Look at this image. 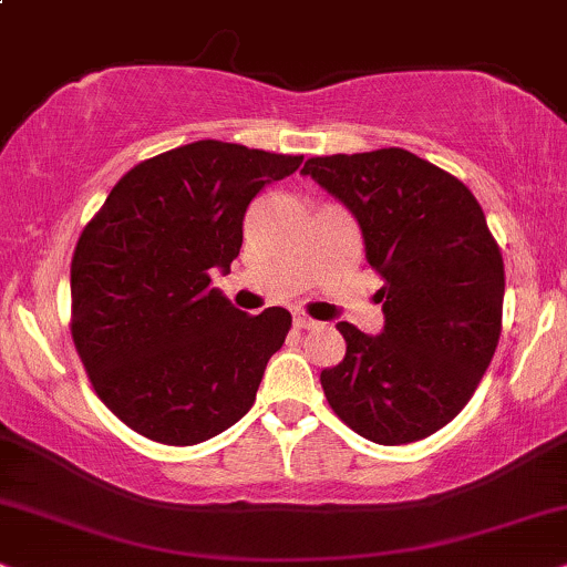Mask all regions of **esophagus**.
<instances>
[{"mask_svg": "<svg viewBox=\"0 0 567 567\" xmlns=\"http://www.w3.org/2000/svg\"><path fill=\"white\" fill-rule=\"evenodd\" d=\"M292 324H296L298 329H313V327H319V321L306 317V313H296V317H292Z\"/></svg>", "mask_w": 567, "mask_h": 567, "instance_id": "1", "label": "esophagus"}]
</instances>
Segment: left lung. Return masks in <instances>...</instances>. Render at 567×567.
Segmentation results:
<instances>
[{"label":"left lung","mask_w":567,"mask_h":567,"mask_svg":"<svg viewBox=\"0 0 567 567\" xmlns=\"http://www.w3.org/2000/svg\"><path fill=\"white\" fill-rule=\"evenodd\" d=\"M321 188L353 212L377 292L382 334L340 321L346 358L321 371L342 424L377 444L440 432L468 403L503 332L505 264L474 193L405 148L311 156Z\"/></svg>","instance_id":"8db88e82"}]
</instances>
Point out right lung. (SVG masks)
<instances>
[{
    "instance_id": "obj_1",
    "label": "right lung",
    "mask_w": 567,
    "mask_h": 567,
    "mask_svg": "<svg viewBox=\"0 0 567 567\" xmlns=\"http://www.w3.org/2000/svg\"><path fill=\"white\" fill-rule=\"evenodd\" d=\"M303 156L196 141L135 164L78 238L70 332L102 403L146 440L188 447L250 411L290 311H238L212 269L230 271L243 217Z\"/></svg>"
}]
</instances>
